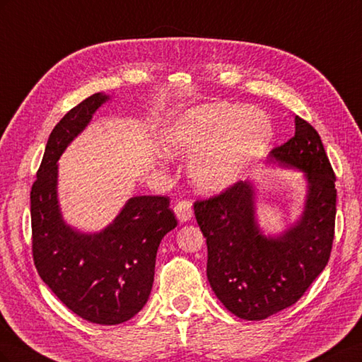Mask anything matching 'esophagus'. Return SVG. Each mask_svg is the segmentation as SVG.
<instances>
[{
    "label": "esophagus",
    "instance_id": "1",
    "mask_svg": "<svg viewBox=\"0 0 362 362\" xmlns=\"http://www.w3.org/2000/svg\"><path fill=\"white\" fill-rule=\"evenodd\" d=\"M175 214H177L178 221L181 223L189 222L193 217V208L190 201H180L177 205H175Z\"/></svg>",
    "mask_w": 362,
    "mask_h": 362
}]
</instances>
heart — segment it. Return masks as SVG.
<instances>
[{"label": "heart", "instance_id": "b5f03b06", "mask_svg": "<svg viewBox=\"0 0 362 362\" xmlns=\"http://www.w3.org/2000/svg\"><path fill=\"white\" fill-rule=\"evenodd\" d=\"M272 139L273 124L261 108L206 103L175 117L161 144L170 157H193L189 175L196 189L218 193L246 177Z\"/></svg>", "mask_w": 362, "mask_h": 362}]
</instances>
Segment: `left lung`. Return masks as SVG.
I'll use <instances>...</instances> for the list:
<instances>
[{
    "mask_svg": "<svg viewBox=\"0 0 362 362\" xmlns=\"http://www.w3.org/2000/svg\"><path fill=\"white\" fill-rule=\"evenodd\" d=\"M272 168L299 170L305 180L300 214L270 234L257 214L258 184L240 181L208 201L194 202L206 238L208 282L228 311L264 320L298 302L329 261L335 226V175L319 133L299 116L294 136L273 149Z\"/></svg>",
    "mask_w": 362,
    "mask_h": 362,
    "instance_id": "obj_1",
    "label": "left lung"
}]
</instances>
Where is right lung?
Wrapping results in <instances>:
<instances>
[{
    "label": "right lung",
    "instance_id": "add662e5",
    "mask_svg": "<svg viewBox=\"0 0 362 362\" xmlns=\"http://www.w3.org/2000/svg\"><path fill=\"white\" fill-rule=\"evenodd\" d=\"M112 96L95 93L74 107L51 131L30 193L33 257L52 293L96 325H119L149 299L163 237L178 225L166 196H133L100 231L64 221L59 201V160Z\"/></svg>",
    "mask_w": 362,
    "mask_h": 362
}]
</instances>
